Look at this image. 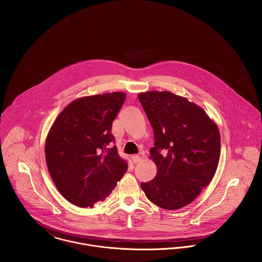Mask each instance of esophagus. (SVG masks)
I'll use <instances>...</instances> for the list:
<instances>
[{
  "label": "esophagus",
  "mask_w": 262,
  "mask_h": 262,
  "mask_svg": "<svg viewBox=\"0 0 262 262\" xmlns=\"http://www.w3.org/2000/svg\"><path fill=\"white\" fill-rule=\"evenodd\" d=\"M131 159H132V161H133V163H138L139 161H140V159H141V157L139 156V155H132L131 156Z\"/></svg>",
  "instance_id": "esophagus-1"
}]
</instances>
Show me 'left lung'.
<instances>
[{
    "label": "left lung",
    "mask_w": 262,
    "mask_h": 262,
    "mask_svg": "<svg viewBox=\"0 0 262 262\" xmlns=\"http://www.w3.org/2000/svg\"><path fill=\"white\" fill-rule=\"evenodd\" d=\"M138 99L154 132L150 159L157 174L141 188L150 202L165 210L190 204L213 180L220 159L216 123L187 98L170 92L140 93Z\"/></svg>",
    "instance_id": "obj_1"
}]
</instances>
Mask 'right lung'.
I'll return each instance as SVG.
<instances>
[{"label":"right lung","mask_w":262,"mask_h":262,"mask_svg":"<svg viewBox=\"0 0 262 262\" xmlns=\"http://www.w3.org/2000/svg\"><path fill=\"white\" fill-rule=\"evenodd\" d=\"M126 94L81 97L53 122L45 141V159L58 191L77 207L103 202L122 179L128 163L111 133Z\"/></svg>","instance_id":"obj_1"}]
</instances>
